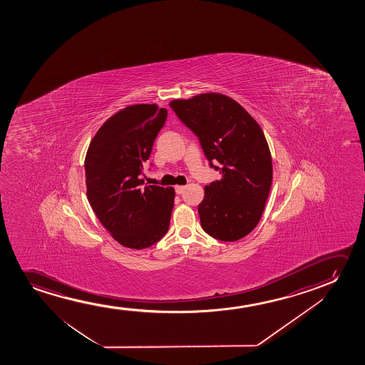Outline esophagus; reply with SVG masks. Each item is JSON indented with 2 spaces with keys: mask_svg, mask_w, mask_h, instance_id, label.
I'll return each mask as SVG.
<instances>
[{
  "mask_svg": "<svg viewBox=\"0 0 365 365\" xmlns=\"http://www.w3.org/2000/svg\"><path fill=\"white\" fill-rule=\"evenodd\" d=\"M185 188H187L185 185H177V187H175V193H177V195H182V193L185 192Z\"/></svg>",
  "mask_w": 365,
  "mask_h": 365,
  "instance_id": "34e87169",
  "label": "esophagus"
}]
</instances>
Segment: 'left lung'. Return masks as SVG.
Here are the masks:
<instances>
[{
  "mask_svg": "<svg viewBox=\"0 0 365 365\" xmlns=\"http://www.w3.org/2000/svg\"><path fill=\"white\" fill-rule=\"evenodd\" d=\"M170 106L222 175L205 187L198 205L202 228L223 242L250 235L263 215L273 177L269 145L258 122L237 101L217 92L170 101ZM215 160L220 169L211 163Z\"/></svg>",
  "mask_w": 365,
  "mask_h": 365,
  "instance_id": "obj_1",
  "label": "left lung"
}]
</instances>
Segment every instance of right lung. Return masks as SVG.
Wrapping results in <instances>:
<instances>
[{
    "label": "right lung",
    "mask_w": 365,
    "mask_h": 365,
    "mask_svg": "<svg viewBox=\"0 0 365 365\" xmlns=\"http://www.w3.org/2000/svg\"><path fill=\"white\" fill-rule=\"evenodd\" d=\"M167 110L130 105L110 115L91 140L85 158L87 198L120 245L148 248L167 233L175 188L143 185L140 178Z\"/></svg>",
    "instance_id": "add662e5"
}]
</instances>
